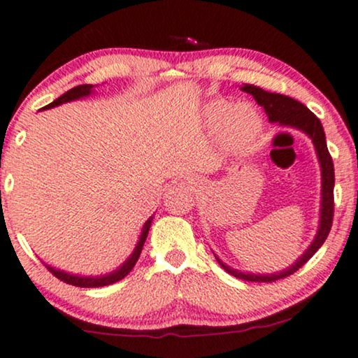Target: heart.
<instances>
[{"label": "heart", "mask_w": 358, "mask_h": 358, "mask_svg": "<svg viewBox=\"0 0 358 358\" xmlns=\"http://www.w3.org/2000/svg\"><path fill=\"white\" fill-rule=\"evenodd\" d=\"M204 123L210 129L219 128V138L230 150H241L253 144L263 133V118L258 110L248 103L231 107L229 100L215 99L204 105Z\"/></svg>", "instance_id": "1"}]
</instances>
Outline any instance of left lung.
<instances>
[{
  "label": "left lung",
  "instance_id": "obj_1",
  "mask_svg": "<svg viewBox=\"0 0 358 358\" xmlns=\"http://www.w3.org/2000/svg\"><path fill=\"white\" fill-rule=\"evenodd\" d=\"M243 92L253 95L256 103L261 105L264 108L266 115L269 117L271 123H279L280 127L287 128H295L300 129L301 133H305L311 139V143L315 145L316 157H318L320 169H321V204H320V224L318 230L313 241H311L308 248L305 250V253L295 261L294 264L289 268L278 271L273 274H255V273H245V271H238L230 268L229 264H225L217 255L214 253L215 259L219 261V264L227 271L229 274L234 278L248 280V282H274L279 279H284L287 275L294 274L295 271H299L316 251L321 248V245L324 243L328 238L331 225H332V215H334V164L329 155L328 145H326V134L323 129V124L303 103H300L299 100L287 97V95L273 94L268 90L256 87V85L245 84L243 87H240Z\"/></svg>",
  "mask_w": 358,
  "mask_h": 358
}]
</instances>
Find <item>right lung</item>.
I'll use <instances>...</instances> for the list:
<instances>
[{
	"mask_svg": "<svg viewBox=\"0 0 358 358\" xmlns=\"http://www.w3.org/2000/svg\"><path fill=\"white\" fill-rule=\"evenodd\" d=\"M92 94H94V85H90V84L76 85V87L69 89L68 92H64L62 95V97H58L57 100H53L52 103H48L47 107H43L42 110L55 108V107H58V105L73 102V100L85 99V97H89V95H92ZM152 219H154V215H150V217L144 222L143 230H141V235H139V240H138V243H136V246H134L133 253L128 256V259L124 261L123 264H120L117 269L112 271V273L100 274V275H80V274H71V273H66V271L57 269V268H53V266H50V264H45V266H47L48 271L55 275V278H58L59 280L66 282V284L76 285V287H85V289H89V287H103V285L115 284V282H118V280H122V279L127 278V275L131 273V269L134 268V264L138 263V259H139V256H141V251H143L144 241H145V238H148L150 225H152Z\"/></svg>",
	"mask_w": 358,
	"mask_h": 358,
	"instance_id": "1",
	"label": "right lung"
}]
</instances>
